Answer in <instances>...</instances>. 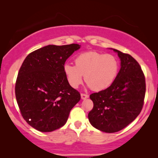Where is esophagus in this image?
<instances>
[{
	"mask_svg": "<svg viewBox=\"0 0 158 158\" xmlns=\"http://www.w3.org/2000/svg\"><path fill=\"white\" fill-rule=\"evenodd\" d=\"M81 98L82 100H85V99H86L89 98V95H88L87 94H85V93H81Z\"/></svg>",
	"mask_w": 158,
	"mask_h": 158,
	"instance_id": "34e87169",
	"label": "esophagus"
}]
</instances>
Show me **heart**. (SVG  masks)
Here are the masks:
<instances>
[{"instance_id": "heart-1", "label": "heart", "mask_w": 158, "mask_h": 158, "mask_svg": "<svg viewBox=\"0 0 158 158\" xmlns=\"http://www.w3.org/2000/svg\"><path fill=\"white\" fill-rule=\"evenodd\" d=\"M75 65L65 63L63 71L69 84L77 89L83 79L95 91L106 89L113 84L119 71V61L111 54L89 51L77 56Z\"/></svg>"}]
</instances>
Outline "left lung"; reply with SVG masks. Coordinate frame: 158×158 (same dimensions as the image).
<instances>
[{"mask_svg":"<svg viewBox=\"0 0 158 158\" xmlns=\"http://www.w3.org/2000/svg\"><path fill=\"white\" fill-rule=\"evenodd\" d=\"M121 69L110 86L90 95L93 108L88 116L93 127L116 132L131 123L142 109L146 93L145 77L139 64L130 54L114 49Z\"/></svg>","mask_w":158,"mask_h":158,"instance_id":"left-lung-1","label":"left lung"}]
</instances>
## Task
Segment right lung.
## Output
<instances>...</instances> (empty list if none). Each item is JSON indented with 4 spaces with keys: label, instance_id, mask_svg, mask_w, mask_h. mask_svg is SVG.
I'll list each match as a JSON object with an SVG mask.
<instances>
[{
    "label": "right lung",
    "instance_id": "right-lung-1",
    "mask_svg": "<svg viewBox=\"0 0 158 158\" xmlns=\"http://www.w3.org/2000/svg\"><path fill=\"white\" fill-rule=\"evenodd\" d=\"M80 47L48 45L29 53L23 60L15 95L23 118L35 130L47 132L63 126L81 99L63 71L66 60Z\"/></svg>",
    "mask_w": 158,
    "mask_h": 158
}]
</instances>
